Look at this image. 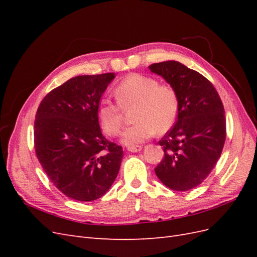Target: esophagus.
Wrapping results in <instances>:
<instances>
[{
    "label": "esophagus",
    "instance_id": "1",
    "mask_svg": "<svg viewBox=\"0 0 257 257\" xmlns=\"http://www.w3.org/2000/svg\"><path fill=\"white\" fill-rule=\"evenodd\" d=\"M127 150L130 152H139L142 150V146H131L127 147Z\"/></svg>",
    "mask_w": 257,
    "mask_h": 257
}]
</instances>
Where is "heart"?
<instances>
[{
  "mask_svg": "<svg viewBox=\"0 0 257 257\" xmlns=\"http://www.w3.org/2000/svg\"><path fill=\"white\" fill-rule=\"evenodd\" d=\"M118 104L102 99L97 106L100 127L109 136H118L123 125V111L135 105L133 120L136 121L123 133L126 145H136L158 134L168 132L176 122L179 99L176 91L167 84L142 74H130L114 88Z\"/></svg>",
  "mask_w": 257,
  "mask_h": 257,
  "instance_id": "obj_1",
  "label": "heart"
}]
</instances>
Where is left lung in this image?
I'll use <instances>...</instances> for the list:
<instances>
[{
	"label": "left lung",
	"instance_id": "obj_1",
	"mask_svg": "<svg viewBox=\"0 0 257 257\" xmlns=\"http://www.w3.org/2000/svg\"><path fill=\"white\" fill-rule=\"evenodd\" d=\"M176 91L179 111L175 125L159 144L164 158L155 174L167 188L184 192L196 188L211 173L226 139L224 107L206 77L177 61L149 66Z\"/></svg>",
	"mask_w": 257,
	"mask_h": 257
}]
</instances>
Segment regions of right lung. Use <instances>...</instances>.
<instances>
[{"mask_svg":"<svg viewBox=\"0 0 257 257\" xmlns=\"http://www.w3.org/2000/svg\"><path fill=\"white\" fill-rule=\"evenodd\" d=\"M113 78V73L74 77L50 91L36 111V157L54 186L75 200L100 198L119 173L122 147L103 136L96 115Z\"/></svg>","mask_w":257,"mask_h":257,"instance_id":"right-lung-1","label":"right lung"}]
</instances>
